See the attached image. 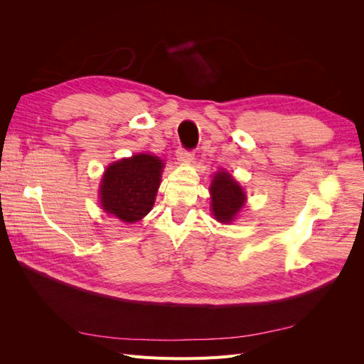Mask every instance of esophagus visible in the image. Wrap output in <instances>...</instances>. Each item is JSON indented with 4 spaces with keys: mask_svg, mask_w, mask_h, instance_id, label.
<instances>
[{
    "mask_svg": "<svg viewBox=\"0 0 364 364\" xmlns=\"http://www.w3.org/2000/svg\"><path fill=\"white\" fill-rule=\"evenodd\" d=\"M194 159V153L191 150H185L179 149L178 150V161L181 162H191Z\"/></svg>",
    "mask_w": 364,
    "mask_h": 364,
    "instance_id": "obj_1",
    "label": "esophagus"
}]
</instances>
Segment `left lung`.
<instances>
[{"mask_svg":"<svg viewBox=\"0 0 364 364\" xmlns=\"http://www.w3.org/2000/svg\"><path fill=\"white\" fill-rule=\"evenodd\" d=\"M209 190H211L213 196L211 208L215 218L220 223L232 222L246 200L243 188L229 173L218 171Z\"/></svg>","mask_w":364,"mask_h":364,"instance_id":"8db88e82","label":"left lung"}]
</instances>
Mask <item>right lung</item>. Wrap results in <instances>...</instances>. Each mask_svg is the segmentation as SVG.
Masks as SVG:
<instances>
[{
    "label": "right lung",
    "instance_id": "obj_1",
    "mask_svg": "<svg viewBox=\"0 0 364 364\" xmlns=\"http://www.w3.org/2000/svg\"><path fill=\"white\" fill-rule=\"evenodd\" d=\"M164 164L158 156L135 155L109 165L100 185V203L121 222L135 223L155 203Z\"/></svg>",
    "mask_w": 364,
    "mask_h": 364
}]
</instances>
